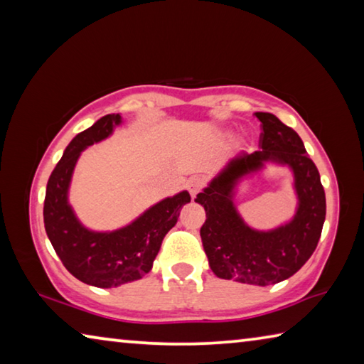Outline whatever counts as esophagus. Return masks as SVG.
<instances>
[{
    "label": "esophagus",
    "instance_id": "esophagus-1",
    "mask_svg": "<svg viewBox=\"0 0 364 364\" xmlns=\"http://www.w3.org/2000/svg\"><path fill=\"white\" fill-rule=\"evenodd\" d=\"M204 178H200V176H193L191 178V180L188 181V191H189V194L193 196V197H196V194L199 193V191L204 188Z\"/></svg>",
    "mask_w": 364,
    "mask_h": 364
}]
</instances>
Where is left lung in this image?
I'll return each mask as SVG.
<instances>
[{
    "label": "left lung",
    "instance_id": "1",
    "mask_svg": "<svg viewBox=\"0 0 364 364\" xmlns=\"http://www.w3.org/2000/svg\"><path fill=\"white\" fill-rule=\"evenodd\" d=\"M255 117L262 123V151L232 160L194 200L205 208L200 237L213 273L221 279L268 286L291 278L315 252L326 218V196L299 134L273 114L255 112ZM264 159L287 163L294 170L299 196L296 218L269 233L250 230L230 200L237 178L257 169Z\"/></svg>",
    "mask_w": 364,
    "mask_h": 364
}]
</instances>
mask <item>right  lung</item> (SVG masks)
Returning a JSON list of instances; mask_svg holds the SVG:
<instances>
[{
    "mask_svg": "<svg viewBox=\"0 0 364 364\" xmlns=\"http://www.w3.org/2000/svg\"><path fill=\"white\" fill-rule=\"evenodd\" d=\"M119 123V114L104 115L70 141L49 176L43 207L46 234L60 262L77 279L96 287H115L149 273L165 234L176 225L181 207L191 200L183 191L114 232H91L78 223L67 204L73 167L86 146L107 138Z\"/></svg>",
    "mask_w": 364,
    "mask_h": 364,
    "instance_id": "right-lung-1",
    "label": "right lung"
}]
</instances>
